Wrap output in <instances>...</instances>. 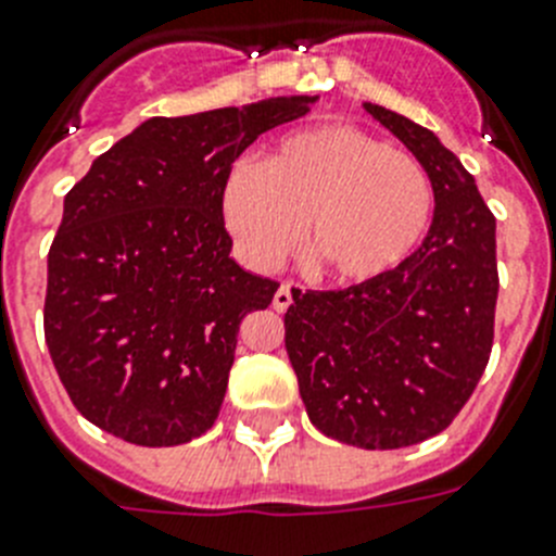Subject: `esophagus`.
Segmentation results:
<instances>
[{
  "label": "esophagus",
  "instance_id": "obj_1",
  "mask_svg": "<svg viewBox=\"0 0 556 556\" xmlns=\"http://www.w3.org/2000/svg\"><path fill=\"white\" fill-rule=\"evenodd\" d=\"M273 306L275 312H287V308L292 306V283H281V287H278V292H275L273 298Z\"/></svg>",
  "mask_w": 556,
  "mask_h": 556
}]
</instances>
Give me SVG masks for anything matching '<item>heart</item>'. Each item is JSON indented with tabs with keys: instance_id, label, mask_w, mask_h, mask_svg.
<instances>
[{
	"instance_id": "heart-1",
	"label": "heart",
	"mask_w": 556,
	"mask_h": 556,
	"mask_svg": "<svg viewBox=\"0 0 556 556\" xmlns=\"http://www.w3.org/2000/svg\"><path fill=\"white\" fill-rule=\"evenodd\" d=\"M219 211L253 267H278L308 228L314 267L356 287L404 267L424 244L434 186L409 152L356 125H323L278 141L258 172L236 164L223 180Z\"/></svg>"
}]
</instances>
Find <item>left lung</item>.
I'll return each instance as SVG.
<instances>
[{
	"label": "left lung",
	"instance_id": "1",
	"mask_svg": "<svg viewBox=\"0 0 556 556\" xmlns=\"http://www.w3.org/2000/svg\"><path fill=\"white\" fill-rule=\"evenodd\" d=\"M429 172L434 219L404 267L348 289L292 292L287 353L308 420L356 448H406L468 404L493 351L495 217L434 132L367 102Z\"/></svg>",
	"mask_w": 556,
	"mask_h": 556
}]
</instances>
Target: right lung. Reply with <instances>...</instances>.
<instances>
[{
	"instance_id": "obj_1",
	"label": "right lung",
	"mask_w": 556,
	"mask_h": 556,
	"mask_svg": "<svg viewBox=\"0 0 556 556\" xmlns=\"http://www.w3.org/2000/svg\"><path fill=\"white\" fill-rule=\"evenodd\" d=\"M314 97L152 116L63 200L43 337L75 409L125 443H189L214 426L236 333L278 281L230 258L219 191L264 130Z\"/></svg>"
}]
</instances>
